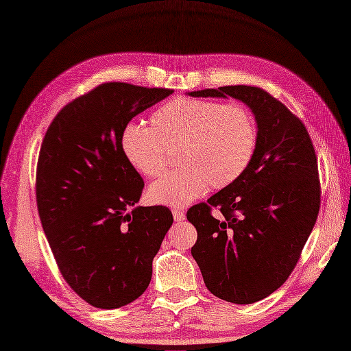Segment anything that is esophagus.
Instances as JSON below:
<instances>
[{
    "instance_id": "obj_1",
    "label": "esophagus",
    "mask_w": 351,
    "mask_h": 351,
    "mask_svg": "<svg viewBox=\"0 0 351 351\" xmlns=\"http://www.w3.org/2000/svg\"><path fill=\"white\" fill-rule=\"evenodd\" d=\"M173 217H174V221H177V222H182V221L186 219V214H184V210H182V209H174Z\"/></svg>"
}]
</instances>
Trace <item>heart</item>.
I'll return each mask as SVG.
<instances>
[{"label":"heart","mask_w":351,"mask_h":351,"mask_svg":"<svg viewBox=\"0 0 351 351\" xmlns=\"http://www.w3.org/2000/svg\"><path fill=\"white\" fill-rule=\"evenodd\" d=\"M258 143L252 112L240 104L176 98L152 115V127L129 121L120 149L137 173L155 177L167 165V147L178 145L182 165L159 177L147 196L159 205L186 206L208 187H227L246 171Z\"/></svg>","instance_id":"heart-1"}]
</instances>
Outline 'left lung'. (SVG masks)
Returning <instances> with one entry per match:
<instances>
[{
  "instance_id": "left-lung-1",
  "label": "left lung",
  "mask_w": 351,
  "mask_h": 351,
  "mask_svg": "<svg viewBox=\"0 0 351 351\" xmlns=\"http://www.w3.org/2000/svg\"><path fill=\"white\" fill-rule=\"evenodd\" d=\"M195 98L244 102L258 124L252 161L234 183L187 210L197 231L192 256L208 290L250 304L290 277L321 205L315 147L304 124L261 88L237 84L189 92ZM221 215L215 219L211 208Z\"/></svg>"
}]
</instances>
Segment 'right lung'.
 I'll return each mask as SVG.
<instances>
[{"label":"right lung","instance_id":"1","mask_svg":"<svg viewBox=\"0 0 351 351\" xmlns=\"http://www.w3.org/2000/svg\"><path fill=\"white\" fill-rule=\"evenodd\" d=\"M173 92L102 83L67 104L42 142V228L67 284L99 309H117L143 294L173 226L167 206H136L145 183L120 149L123 125Z\"/></svg>","mask_w":351,"mask_h":351}]
</instances>
